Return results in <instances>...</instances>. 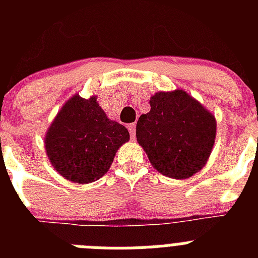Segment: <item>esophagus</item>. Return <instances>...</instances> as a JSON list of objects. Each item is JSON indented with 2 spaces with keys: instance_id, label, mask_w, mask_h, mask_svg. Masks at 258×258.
I'll return each mask as SVG.
<instances>
[{
  "instance_id": "34e87169",
  "label": "esophagus",
  "mask_w": 258,
  "mask_h": 258,
  "mask_svg": "<svg viewBox=\"0 0 258 258\" xmlns=\"http://www.w3.org/2000/svg\"><path fill=\"white\" fill-rule=\"evenodd\" d=\"M127 129H129V133H131L132 138H136V124H129L127 125Z\"/></svg>"
}]
</instances>
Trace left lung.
Here are the masks:
<instances>
[{"label":"left lung","instance_id":"obj_1","mask_svg":"<svg viewBox=\"0 0 258 258\" xmlns=\"http://www.w3.org/2000/svg\"><path fill=\"white\" fill-rule=\"evenodd\" d=\"M149 113L137 122V141L157 172L188 178L207 164L214 140L216 118L184 90L157 92Z\"/></svg>","mask_w":258,"mask_h":258}]
</instances>
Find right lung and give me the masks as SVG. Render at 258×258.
<instances>
[{
	"mask_svg": "<svg viewBox=\"0 0 258 258\" xmlns=\"http://www.w3.org/2000/svg\"><path fill=\"white\" fill-rule=\"evenodd\" d=\"M129 141L124 125L109 120L97 97L79 94L61 107L45 137L54 169L75 183H90L108 172L117 150Z\"/></svg>",
	"mask_w": 258,
	"mask_h": 258,
	"instance_id": "obj_1",
	"label": "right lung"
}]
</instances>
